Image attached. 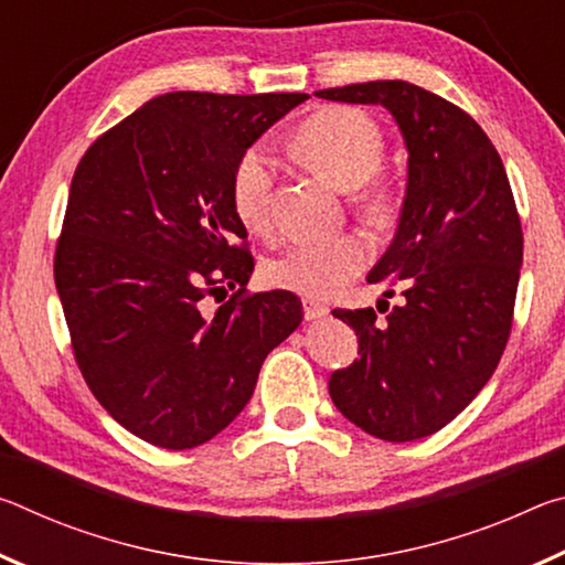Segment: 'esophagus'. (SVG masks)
Wrapping results in <instances>:
<instances>
[{
  "instance_id": "obj_1",
  "label": "esophagus",
  "mask_w": 565,
  "mask_h": 565,
  "mask_svg": "<svg viewBox=\"0 0 565 565\" xmlns=\"http://www.w3.org/2000/svg\"><path fill=\"white\" fill-rule=\"evenodd\" d=\"M323 317H329L327 303H321L317 299H303V319L306 321H319Z\"/></svg>"
}]
</instances>
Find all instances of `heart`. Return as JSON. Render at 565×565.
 I'll return each mask as SVG.
<instances>
[{
  "instance_id": "obj_1",
  "label": "heart",
  "mask_w": 565,
  "mask_h": 565,
  "mask_svg": "<svg viewBox=\"0 0 565 565\" xmlns=\"http://www.w3.org/2000/svg\"><path fill=\"white\" fill-rule=\"evenodd\" d=\"M291 147L313 174L339 189H356L353 204L371 222H386L396 212V196L386 186L374 184L384 139L366 114L349 107H327L296 129ZM274 171L259 147H248L232 171V206L248 232L269 228ZM371 246L361 234L331 238H303L286 246L266 262L264 276L276 289H286L309 299H329L353 276L366 269Z\"/></svg>"
}]
</instances>
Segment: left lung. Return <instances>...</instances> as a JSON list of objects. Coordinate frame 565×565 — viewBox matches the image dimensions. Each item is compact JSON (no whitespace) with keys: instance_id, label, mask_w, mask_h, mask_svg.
Masks as SVG:
<instances>
[{"instance_id":"left-lung-1","label":"left lung","mask_w":565,"mask_h":565,"mask_svg":"<svg viewBox=\"0 0 565 565\" xmlns=\"http://www.w3.org/2000/svg\"><path fill=\"white\" fill-rule=\"evenodd\" d=\"M317 97L379 104L408 151L396 236L366 276L386 286V299L398 286L404 301L386 319L333 309L356 331L361 359L333 371L329 394L366 434L416 441L461 414L499 366L523 262L521 218L499 151L456 104L401 79Z\"/></svg>"}]
</instances>
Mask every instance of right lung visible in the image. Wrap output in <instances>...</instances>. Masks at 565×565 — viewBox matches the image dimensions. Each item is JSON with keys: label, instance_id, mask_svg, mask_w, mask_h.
<instances>
[{"label": "right lung", "instance_id": "obj_1", "mask_svg": "<svg viewBox=\"0 0 565 565\" xmlns=\"http://www.w3.org/2000/svg\"><path fill=\"white\" fill-rule=\"evenodd\" d=\"M306 99L161 94L74 171L56 291L84 381L141 441L184 451L224 431L303 319L291 291L246 294L254 256L228 189L242 151ZM226 285L233 299L204 315Z\"/></svg>", "mask_w": 565, "mask_h": 565}]
</instances>
